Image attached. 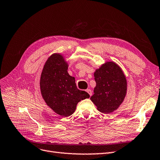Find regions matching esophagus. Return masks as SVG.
Returning a JSON list of instances; mask_svg holds the SVG:
<instances>
[{
    "instance_id": "esophagus-1",
    "label": "esophagus",
    "mask_w": 160,
    "mask_h": 160,
    "mask_svg": "<svg viewBox=\"0 0 160 160\" xmlns=\"http://www.w3.org/2000/svg\"><path fill=\"white\" fill-rule=\"evenodd\" d=\"M86 91L88 92V93H89V95H90V96H91L92 95V91H91V89H88L86 90Z\"/></svg>"
}]
</instances>
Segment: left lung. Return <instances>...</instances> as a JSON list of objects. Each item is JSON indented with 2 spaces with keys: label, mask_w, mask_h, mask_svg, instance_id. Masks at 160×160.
<instances>
[{
  "label": "left lung",
  "mask_w": 160,
  "mask_h": 160,
  "mask_svg": "<svg viewBox=\"0 0 160 160\" xmlns=\"http://www.w3.org/2000/svg\"><path fill=\"white\" fill-rule=\"evenodd\" d=\"M96 86L91 100L98 111L111 113L119 108L127 94L128 82L122 68L113 61H107L94 72Z\"/></svg>",
  "instance_id": "obj_1"
}]
</instances>
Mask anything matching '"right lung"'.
<instances>
[{"instance_id": "obj_1", "label": "right lung", "mask_w": 160, "mask_h": 160, "mask_svg": "<svg viewBox=\"0 0 160 160\" xmlns=\"http://www.w3.org/2000/svg\"><path fill=\"white\" fill-rule=\"evenodd\" d=\"M69 64L60 53H53L43 66L40 89L46 104L58 115L69 117L81 100L89 98L86 91L77 89L74 77L67 72Z\"/></svg>"}]
</instances>
